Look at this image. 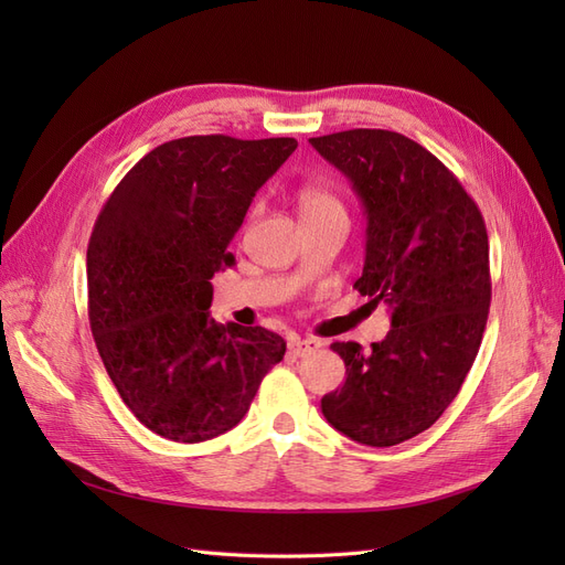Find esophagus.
Returning a JSON list of instances; mask_svg holds the SVG:
<instances>
[{
    "instance_id": "1",
    "label": "esophagus",
    "mask_w": 565,
    "mask_h": 565,
    "mask_svg": "<svg viewBox=\"0 0 565 565\" xmlns=\"http://www.w3.org/2000/svg\"><path fill=\"white\" fill-rule=\"evenodd\" d=\"M320 347H322V344H320V339H311V337H306V339L297 337V339L289 341V351H292V353H295V355H299V358L316 353Z\"/></svg>"
}]
</instances>
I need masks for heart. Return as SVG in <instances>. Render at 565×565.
Wrapping results in <instances>:
<instances>
[{
  "mask_svg": "<svg viewBox=\"0 0 565 565\" xmlns=\"http://www.w3.org/2000/svg\"><path fill=\"white\" fill-rule=\"evenodd\" d=\"M297 207L303 218H320V216H347L341 200L322 185H303L297 193Z\"/></svg>",
  "mask_w": 565,
  "mask_h": 565,
  "instance_id": "1",
  "label": "heart"
}]
</instances>
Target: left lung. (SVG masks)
Wrapping results in <instances>:
<instances>
[{
    "instance_id": "obj_1",
    "label": "left lung",
    "mask_w": 565,
    "mask_h": 565,
    "mask_svg": "<svg viewBox=\"0 0 565 565\" xmlns=\"http://www.w3.org/2000/svg\"><path fill=\"white\" fill-rule=\"evenodd\" d=\"M309 141L351 179L367 214L353 287L391 309V330L370 351L332 344L347 382L322 396V415L363 446H398L446 413L481 349L492 297L486 221L450 169L398 131Z\"/></svg>"
}]
</instances>
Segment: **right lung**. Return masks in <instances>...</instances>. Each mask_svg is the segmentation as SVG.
Returning a JSON list of instances; mask_svg holds the SVG:
<instances>
[{
	"label": "right lung",
	"mask_w": 565,
	"mask_h": 565,
	"mask_svg": "<svg viewBox=\"0 0 565 565\" xmlns=\"http://www.w3.org/2000/svg\"><path fill=\"white\" fill-rule=\"evenodd\" d=\"M295 139L185 136L150 150L98 212L89 324L119 398L150 431L202 443L241 422L285 339L210 318L214 273Z\"/></svg>",
	"instance_id": "right-lung-1"
}]
</instances>
